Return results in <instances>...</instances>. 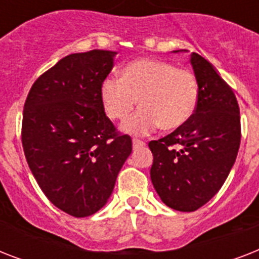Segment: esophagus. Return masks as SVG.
Instances as JSON below:
<instances>
[{
	"label": "esophagus",
	"instance_id": "esophagus-1",
	"mask_svg": "<svg viewBox=\"0 0 259 259\" xmlns=\"http://www.w3.org/2000/svg\"><path fill=\"white\" fill-rule=\"evenodd\" d=\"M142 146H145V142L141 141V140H133L134 149H138V148H142Z\"/></svg>",
	"mask_w": 259,
	"mask_h": 259
}]
</instances>
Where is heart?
<instances>
[{"mask_svg":"<svg viewBox=\"0 0 259 259\" xmlns=\"http://www.w3.org/2000/svg\"><path fill=\"white\" fill-rule=\"evenodd\" d=\"M102 102L114 121H125L137 106L141 109L123 129L132 134H148L158 125L175 130L185 125L196 111L199 83L188 70L154 59L136 60L122 70L121 79L102 83Z\"/></svg>","mask_w":259,"mask_h":259,"instance_id":"obj_1","label":"heart"}]
</instances>
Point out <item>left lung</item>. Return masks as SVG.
I'll list each match as a JSON object with an SVG mask.
<instances>
[{"mask_svg":"<svg viewBox=\"0 0 259 259\" xmlns=\"http://www.w3.org/2000/svg\"><path fill=\"white\" fill-rule=\"evenodd\" d=\"M191 64L199 83L196 111L185 125L149 142L154 189L168 207L183 212L196 211L217 195L241 144V115L233 89L199 54L191 55Z\"/></svg>","mask_w":259,"mask_h":259,"instance_id":"1","label":"left lung"}]
</instances>
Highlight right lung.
<instances>
[{"label":"right lung","instance_id":"1","mask_svg":"<svg viewBox=\"0 0 259 259\" xmlns=\"http://www.w3.org/2000/svg\"><path fill=\"white\" fill-rule=\"evenodd\" d=\"M113 51L68 55L33 83L22 113L21 141L30 170L48 200L75 218L107 203L132 138L106 117L101 89Z\"/></svg>","mask_w":259,"mask_h":259}]
</instances>
